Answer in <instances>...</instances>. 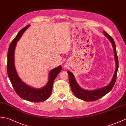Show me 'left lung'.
I'll use <instances>...</instances> for the list:
<instances>
[{"mask_svg": "<svg viewBox=\"0 0 126 126\" xmlns=\"http://www.w3.org/2000/svg\"><path fill=\"white\" fill-rule=\"evenodd\" d=\"M104 35L107 38H108L109 40L110 41V43H112L114 49V57L116 63V68L114 74L113 75L112 80H111L110 83L108 84L107 86L104 87H102V88L96 90H86L82 89L81 87L79 86V85L77 83L76 80V79L74 77V74L70 71H69V70H68L67 72H68V74L69 75V81L70 85V87H71L72 92L74 93V94L77 98L80 99L81 100L86 101H93L98 100V99L102 98L105 95H106L107 93L110 91V90L112 89L114 85L116 78L117 72H118L119 67L118 58L116 54V46L115 42L114 41L112 37L104 31Z\"/></svg>", "mask_w": 126, "mask_h": 126, "instance_id": "8db88e82", "label": "left lung"}]
</instances>
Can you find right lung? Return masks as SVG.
I'll use <instances>...</instances> for the list:
<instances>
[{
  "label": "right lung",
  "instance_id": "add662e5",
  "mask_svg": "<svg viewBox=\"0 0 126 126\" xmlns=\"http://www.w3.org/2000/svg\"><path fill=\"white\" fill-rule=\"evenodd\" d=\"M30 26L28 25L20 30L10 44L7 53V74L14 90L20 98L27 101L40 103L46 100L50 96L54 80L62 70V66L60 65L49 71L48 82L42 88H34L26 84L21 80L16 69L14 52L17 42Z\"/></svg>",
  "mask_w": 126,
  "mask_h": 126
}]
</instances>
